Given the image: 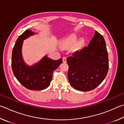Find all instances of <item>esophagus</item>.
Masks as SVG:
<instances>
[{"label": "esophagus", "mask_w": 124, "mask_h": 124, "mask_svg": "<svg viewBox=\"0 0 124 124\" xmlns=\"http://www.w3.org/2000/svg\"><path fill=\"white\" fill-rule=\"evenodd\" d=\"M62 62H66V58L65 57V56L62 58Z\"/></svg>", "instance_id": "esophagus-1"}]
</instances>
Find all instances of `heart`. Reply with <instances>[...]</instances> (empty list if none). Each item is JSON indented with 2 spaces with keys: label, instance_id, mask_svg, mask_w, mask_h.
<instances>
[{
  "label": "heart",
  "instance_id": "heart-1",
  "mask_svg": "<svg viewBox=\"0 0 124 124\" xmlns=\"http://www.w3.org/2000/svg\"><path fill=\"white\" fill-rule=\"evenodd\" d=\"M77 36L75 34H71L70 35L65 37L63 39H62L60 41V45L61 47L63 48H69L73 45V44L77 41ZM83 42V40H80L77 41L75 45V47H78L81 46L82 43Z\"/></svg>",
  "mask_w": 124,
  "mask_h": 124
}]
</instances>
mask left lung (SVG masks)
I'll list each match as a JSON object with an SVG mask.
<instances>
[{
	"instance_id": "left-lung-1",
	"label": "left lung",
	"mask_w": 124,
	"mask_h": 124,
	"mask_svg": "<svg viewBox=\"0 0 124 124\" xmlns=\"http://www.w3.org/2000/svg\"><path fill=\"white\" fill-rule=\"evenodd\" d=\"M67 62L68 77L73 88L82 92L94 89L105 79L109 68L103 37L95 31L88 46L68 57Z\"/></svg>"
}]
</instances>
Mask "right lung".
Here are the masks:
<instances>
[{"mask_svg":"<svg viewBox=\"0 0 124 124\" xmlns=\"http://www.w3.org/2000/svg\"><path fill=\"white\" fill-rule=\"evenodd\" d=\"M36 34L27 30L17 39L12 53L11 65L17 79L25 88L31 90H41L50 85L53 72L62 63V59L54 60L45 55L34 65L29 66L22 56L23 41Z\"/></svg>","mask_w":124,"mask_h":124,"instance_id":"add662e5","label":"right lung"}]
</instances>
